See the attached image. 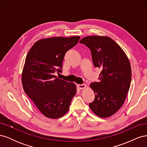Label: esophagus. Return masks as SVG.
Wrapping results in <instances>:
<instances>
[{"instance_id":"obj_1","label":"esophagus","mask_w":147,"mask_h":147,"mask_svg":"<svg viewBox=\"0 0 147 147\" xmlns=\"http://www.w3.org/2000/svg\"><path fill=\"white\" fill-rule=\"evenodd\" d=\"M86 86V84H78V88L80 89V90H82V89L85 88Z\"/></svg>"}]
</instances>
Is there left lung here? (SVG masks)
Here are the masks:
<instances>
[{
  "mask_svg": "<svg viewBox=\"0 0 147 147\" xmlns=\"http://www.w3.org/2000/svg\"><path fill=\"white\" fill-rule=\"evenodd\" d=\"M80 43L90 49L93 64L102 70L100 81L90 86L95 94L94 100L89 104L90 107L100 118L112 116L121 107L129 90V61L122 48L107 36H87Z\"/></svg>",
  "mask_w": 147,
  "mask_h": 147,
  "instance_id": "1",
  "label": "left lung"
}]
</instances>
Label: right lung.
Listing matches in <instances>:
<instances>
[{
	"label": "right lung",
	"mask_w": 147,
	"mask_h": 147,
	"mask_svg": "<svg viewBox=\"0 0 147 147\" xmlns=\"http://www.w3.org/2000/svg\"><path fill=\"white\" fill-rule=\"evenodd\" d=\"M80 38V36L42 38L34 44L26 56L21 75L23 90L47 118L63 117L76 94L75 83L56 78L54 74L61 72L65 53Z\"/></svg>",
	"instance_id": "right-lung-1"
}]
</instances>
